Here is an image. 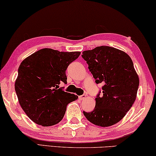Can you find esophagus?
I'll use <instances>...</instances> for the list:
<instances>
[{"instance_id":"obj_1","label":"esophagus","mask_w":156,"mask_h":156,"mask_svg":"<svg viewBox=\"0 0 156 156\" xmlns=\"http://www.w3.org/2000/svg\"><path fill=\"white\" fill-rule=\"evenodd\" d=\"M78 97H79V99H80V100H83V99H85V98H86V95L85 94H83V95H81V96H79Z\"/></svg>"}]
</instances>
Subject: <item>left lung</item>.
Here are the masks:
<instances>
[{
  "label": "left lung",
  "mask_w": 156,
  "mask_h": 156,
  "mask_svg": "<svg viewBox=\"0 0 156 156\" xmlns=\"http://www.w3.org/2000/svg\"><path fill=\"white\" fill-rule=\"evenodd\" d=\"M90 71L101 91L95 98L94 109L83 111L93 124L108 127L118 123L132 107L139 87V78L129 55L122 51L107 46L83 52Z\"/></svg>",
  "instance_id": "8db88e82"
}]
</instances>
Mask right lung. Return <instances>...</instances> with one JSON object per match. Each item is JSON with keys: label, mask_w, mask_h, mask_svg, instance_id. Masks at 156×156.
Returning a JSON list of instances; mask_svg holds the SVG:
<instances>
[{"label": "right lung", "mask_w": 156, "mask_h": 156, "mask_svg": "<svg viewBox=\"0 0 156 156\" xmlns=\"http://www.w3.org/2000/svg\"><path fill=\"white\" fill-rule=\"evenodd\" d=\"M80 55L42 48L21 63L14 88L21 107L33 122L43 126L57 124L69 103L77 99L59 85L66 83V69Z\"/></svg>", "instance_id": "right-lung-1"}]
</instances>
